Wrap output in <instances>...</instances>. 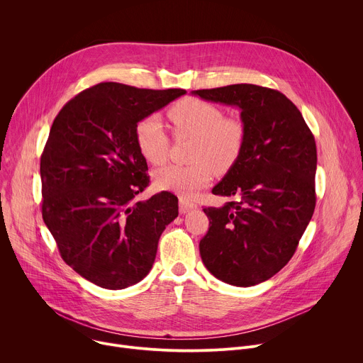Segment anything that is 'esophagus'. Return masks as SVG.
Instances as JSON below:
<instances>
[{"mask_svg": "<svg viewBox=\"0 0 363 363\" xmlns=\"http://www.w3.org/2000/svg\"><path fill=\"white\" fill-rule=\"evenodd\" d=\"M194 208H196V203H194L192 201H189L186 198H179V213L181 214H185Z\"/></svg>", "mask_w": 363, "mask_h": 363, "instance_id": "obj_1", "label": "esophagus"}]
</instances>
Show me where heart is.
<instances>
[{
  "label": "heart",
  "mask_w": 363,
  "mask_h": 363,
  "mask_svg": "<svg viewBox=\"0 0 363 363\" xmlns=\"http://www.w3.org/2000/svg\"><path fill=\"white\" fill-rule=\"evenodd\" d=\"M178 136L192 138L186 167L169 165L153 172V185L184 198L205 186L216 172H227L240 158L245 143V126L234 118H224L223 111L201 99H185L168 112ZM136 146L145 161L162 165L169 152V138L158 116L142 119L135 129Z\"/></svg>",
  "instance_id": "obj_1"
}]
</instances>
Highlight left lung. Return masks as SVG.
<instances>
[{
  "instance_id": "8db88e82",
  "label": "left lung",
  "mask_w": 363,
  "mask_h": 363,
  "mask_svg": "<svg viewBox=\"0 0 363 363\" xmlns=\"http://www.w3.org/2000/svg\"><path fill=\"white\" fill-rule=\"evenodd\" d=\"M192 94L238 108L245 126L240 158L213 188L230 201L203 208L210 228L199 241L202 263L224 283L255 286L290 262L312 220L316 142L279 90L241 83Z\"/></svg>"
}]
</instances>
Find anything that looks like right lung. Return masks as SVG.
<instances>
[{
	"mask_svg": "<svg viewBox=\"0 0 363 363\" xmlns=\"http://www.w3.org/2000/svg\"><path fill=\"white\" fill-rule=\"evenodd\" d=\"M99 83L56 116L40 161L43 220L66 264L99 287L121 290L150 272L178 198L162 191L146 201L147 165L136 125L185 94Z\"/></svg>",
	"mask_w": 363,
	"mask_h": 363,
	"instance_id": "add662e5",
	"label": "right lung"
}]
</instances>
